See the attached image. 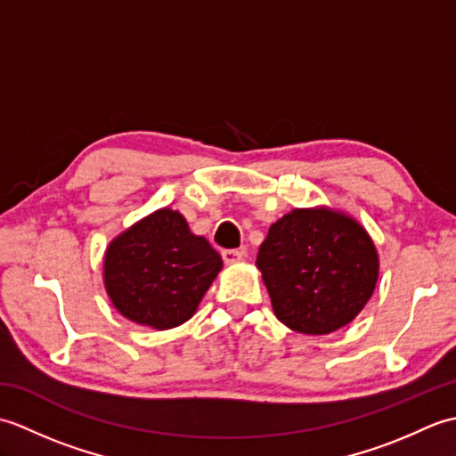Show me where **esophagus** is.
I'll use <instances>...</instances> for the list:
<instances>
[{"label":"esophagus","instance_id":"34e87169","mask_svg":"<svg viewBox=\"0 0 456 456\" xmlns=\"http://www.w3.org/2000/svg\"><path fill=\"white\" fill-rule=\"evenodd\" d=\"M221 256H223V260H225V265H235V263H239V260H243V250L225 248L221 253Z\"/></svg>","mask_w":456,"mask_h":456}]
</instances>
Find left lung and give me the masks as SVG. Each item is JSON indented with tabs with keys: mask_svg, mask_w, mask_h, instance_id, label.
<instances>
[{
	"mask_svg": "<svg viewBox=\"0 0 456 456\" xmlns=\"http://www.w3.org/2000/svg\"><path fill=\"white\" fill-rule=\"evenodd\" d=\"M256 266L276 317L305 335L351 323L378 280L372 239L354 219L327 208L294 209L273 223Z\"/></svg>",
	"mask_w": 456,
	"mask_h": 456,
	"instance_id": "left-lung-1",
	"label": "left lung"
}]
</instances>
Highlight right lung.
I'll return each instance as SVG.
<instances>
[{"mask_svg": "<svg viewBox=\"0 0 456 456\" xmlns=\"http://www.w3.org/2000/svg\"><path fill=\"white\" fill-rule=\"evenodd\" d=\"M221 266L208 239L191 235L186 219L164 208L113 240L105 253L103 278L123 317L170 329L193 315Z\"/></svg>", "mask_w": 456, "mask_h": 456, "instance_id": "1", "label": "right lung"}]
</instances>
